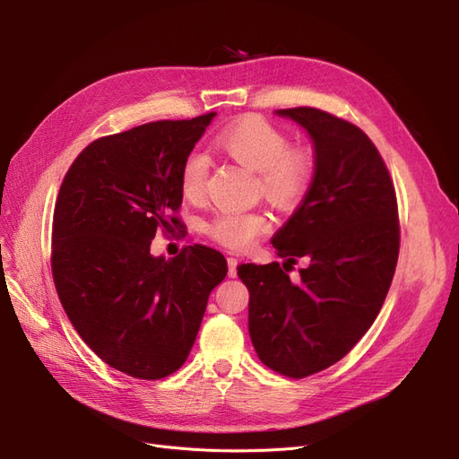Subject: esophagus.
Returning <instances> with one entry per match:
<instances>
[{
  "label": "esophagus",
  "mask_w": 459,
  "mask_h": 459,
  "mask_svg": "<svg viewBox=\"0 0 459 459\" xmlns=\"http://www.w3.org/2000/svg\"><path fill=\"white\" fill-rule=\"evenodd\" d=\"M238 258H233V256H230L228 258V273H230V277H235L238 275Z\"/></svg>",
  "instance_id": "obj_1"
}]
</instances>
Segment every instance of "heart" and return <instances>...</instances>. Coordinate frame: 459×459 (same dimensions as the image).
<instances>
[{
    "instance_id": "b5f03b06",
    "label": "heart",
    "mask_w": 459,
    "mask_h": 459,
    "mask_svg": "<svg viewBox=\"0 0 459 459\" xmlns=\"http://www.w3.org/2000/svg\"><path fill=\"white\" fill-rule=\"evenodd\" d=\"M216 145L243 169L256 172L262 195L280 208H293L307 195L314 176V159L307 147H287L281 130L251 117L231 124L216 137ZM206 160L193 152L179 172V189L186 199L204 193ZM270 228V220L258 211H218L206 221V235L216 243L241 251Z\"/></svg>"
}]
</instances>
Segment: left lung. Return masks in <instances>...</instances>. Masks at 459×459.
<instances>
[{
    "mask_svg": "<svg viewBox=\"0 0 459 459\" xmlns=\"http://www.w3.org/2000/svg\"><path fill=\"white\" fill-rule=\"evenodd\" d=\"M314 145V178L272 238L277 262L241 264L248 333L262 364L302 379L352 351L377 317L400 248L393 179L377 147L354 124L312 107L280 108ZM307 262L301 280L286 272Z\"/></svg>",
    "mask_w": 459,
    "mask_h": 459,
    "instance_id": "8db88e82",
    "label": "left lung"
}]
</instances>
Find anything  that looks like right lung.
I'll use <instances>...</instances> for the list:
<instances>
[{"label": "right lung", "instance_id": "obj_1", "mask_svg": "<svg viewBox=\"0 0 459 459\" xmlns=\"http://www.w3.org/2000/svg\"><path fill=\"white\" fill-rule=\"evenodd\" d=\"M216 113L159 120L100 137L68 169L53 212L51 272L59 300L90 349L135 379L184 366L211 290L228 262L193 245L151 255L159 228L182 226L179 172Z\"/></svg>", "mask_w": 459, "mask_h": 459}]
</instances>
